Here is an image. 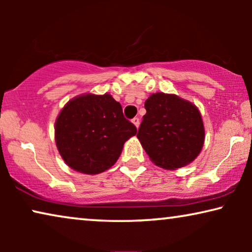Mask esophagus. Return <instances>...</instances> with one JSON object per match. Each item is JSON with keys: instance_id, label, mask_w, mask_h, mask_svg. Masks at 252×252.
Returning a JSON list of instances; mask_svg holds the SVG:
<instances>
[{"instance_id": "obj_1", "label": "esophagus", "mask_w": 252, "mask_h": 252, "mask_svg": "<svg viewBox=\"0 0 252 252\" xmlns=\"http://www.w3.org/2000/svg\"><path fill=\"white\" fill-rule=\"evenodd\" d=\"M132 123L134 124V125H135L136 128H139V126H140V119L137 118V117H135V118L132 119Z\"/></svg>"}]
</instances>
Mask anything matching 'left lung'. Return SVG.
Segmentation results:
<instances>
[{
  "mask_svg": "<svg viewBox=\"0 0 252 252\" xmlns=\"http://www.w3.org/2000/svg\"><path fill=\"white\" fill-rule=\"evenodd\" d=\"M137 139L155 165L165 170L187 166L201 153L204 124L197 106L174 94L155 93L146 102Z\"/></svg>",
  "mask_w": 252,
  "mask_h": 252,
  "instance_id": "1",
  "label": "left lung"
}]
</instances>
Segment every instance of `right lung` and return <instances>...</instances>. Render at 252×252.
<instances>
[{
	"instance_id": "1",
	"label": "right lung",
	"mask_w": 252,
	"mask_h": 252,
	"mask_svg": "<svg viewBox=\"0 0 252 252\" xmlns=\"http://www.w3.org/2000/svg\"><path fill=\"white\" fill-rule=\"evenodd\" d=\"M135 134L136 127L108 93L73 97L55 122L58 153L68 167L84 174L102 173L115 165L124 143Z\"/></svg>"
}]
</instances>
